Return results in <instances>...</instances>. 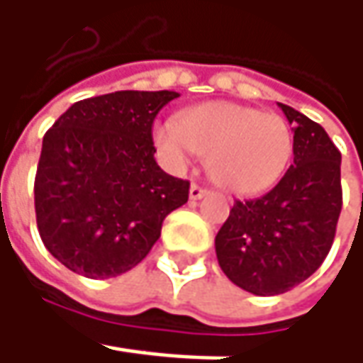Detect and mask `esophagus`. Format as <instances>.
<instances>
[{"instance_id": "1", "label": "esophagus", "mask_w": 363, "mask_h": 363, "mask_svg": "<svg viewBox=\"0 0 363 363\" xmlns=\"http://www.w3.org/2000/svg\"><path fill=\"white\" fill-rule=\"evenodd\" d=\"M206 194H208V189H203L198 184H191V188H189V200L191 202H198V200H202Z\"/></svg>"}]
</instances>
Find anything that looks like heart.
I'll list each match as a JSON object with an SVG mask.
<instances>
[{
    "label": "heart",
    "instance_id": "b5f03b06",
    "mask_svg": "<svg viewBox=\"0 0 363 363\" xmlns=\"http://www.w3.org/2000/svg\"><path fill=\"white\" fill-rule=\"evenodd\" d=\"M153 137L172 165L184 167L194 153L208 157L212 182L242 196L272 188L293 155V133L281 115L226 101L161 121Z\"/></svg>",
    "mask_w": 363,
    "mask_h": 363
}]
</instances>
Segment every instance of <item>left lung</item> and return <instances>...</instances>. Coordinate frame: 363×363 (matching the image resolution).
I'll return each instance as SVG.
<instances>
[{"instance_id": "obj_1", "label": "left lung", "mask_w": 363, "mask_h": 363, "mask_svg": "<svg viewBox=\"0 0 363 363\" xmlns=\"http://www.w3.org/2000/svg\"><path fill=\"white\" fill-rule=\"evenodd\" d=\"M293 125V165L257 200H236L216 234L220 269L252 295H281L328 257L342 212V153L325 129L279 103Z\"/></svg>"}]
</instances>
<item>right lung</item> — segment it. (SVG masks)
Wrapping results in <instances>:
<instances>
[{"label": "right lung", "mask_w": 363, "mask_h": 363, "mask_svg": "<svg viewBox=\"0 0 363 363\" xmlns=\"http://www.w3.org/2000/svg\"><path fill=\"white\" fill-rule=\"evenodd\" d=\"M174 91H117L78 101L44 135L34 182L50 255L89 279L131 271L188 202L189 182L153 157L151 127Z\"/></svg>", "instance_id": "obj_1"}]
</instances>
